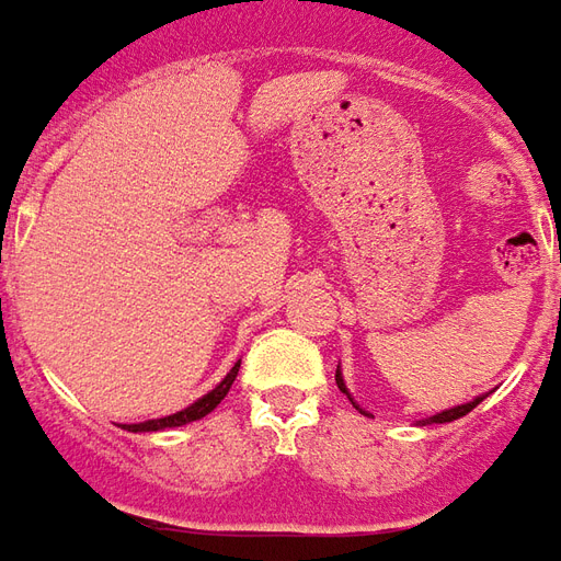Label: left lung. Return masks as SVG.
<instances>
[{
    "label": "left lung",
    "instance_id": "1",
    "mask_svg": "<svg viewBox=\"0 0 561 561\" xmlns=\"http://www.w3.org/2000/svg\"><path fill=\"white\" fill-rule=\"evenodd\" d=\"M336 389L343 391V394H348L346 382H343V376H340V367H336ZM483 398H485V394H483ZM483 398H473V401L461 403V407H453V410H444V413H437V416L422 419V425H444V422H453V419L468 416V413H471L473 407L483 401ZM348 401H352V394H348ZM352 403H355V401H352ZM355 407H358V403H355ZM358 410H362V407H358Z\"/></svg>",
    "mask_w": 561,
    "mask_h": 561
}]
</instances>
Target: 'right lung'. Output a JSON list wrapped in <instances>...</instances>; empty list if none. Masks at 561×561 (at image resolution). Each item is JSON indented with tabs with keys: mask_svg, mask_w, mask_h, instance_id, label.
<instances>
[{
	"mask_svg": "<svg viewBox=\"0 0 561 561\" xmlns=\"http://www.w3.org/2000/svg\"><path fill=\"white\" fill-rule=\"evenodd\" d=\"M237 374H240V362L230 367V374H227L225 379L209 391V394H203V398L191 403V407L179 410V413H172V416L148 419V422H139V425H127V431H163V428H179V425H187V422H197V419H203L206 413H213L215 407L225 401L227 391H230V386H233V379H237Z\"/></svg>",
	"mask_w": 561,
	"mask_h": 561,
	"instance_id": "1",
	"label": "right lung"
}]
</instances>
